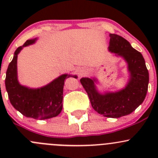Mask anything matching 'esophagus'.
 <instances>
[{
  "mask_svg": "<svg viewBox=\"0 0 158 158\" xmlns=\"http://www.w3.org/2000/svg\"><path fill=\"white\" fill-rule=\"evenodd\" d=\"M77 74L79 75V76H85L87 74V71L85 69H79L77 70Z\"/></svg>",
  "mask_w": 158,
  "mask_h": 158,
  "instance_id": "obj_1",
  "label": "esophagus"
}]
</instances>
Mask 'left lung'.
I'll return each instance as SVG.
<instances>
[{"label":"left lung","instance_id":"left-lung-1","mask_svg":"<svg viewBox=\"0 0 158 158\" xmlns=\"http://www.w3.org/2000/svg\"><path fill=\"white\" fill-rule=\"evenodd\" d=\"M109 51L122 57L127 63L129 79L123 89L115 92H100L96 78H82L80 82L86 91L95 111L105 117L117 118L133 112L147 95L149 73L142 54L134 49L128 40L117 34H110Z\"/></svg>","mask_w":158,"mask_h":158}]
</instances>
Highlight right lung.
Segmentation results:
<instances>
[{"label":"right lung","mask_w":158,"mask_h":158,"mask_svg":"<svg viewBox=\"0 0 158 158\" xmlns=\"http://www.w3.org/2000/svg\"><path fill=\"white\" fill-rule=\"evenodd\" d=\"M36 40L37 38L28 40L16 49L6 73L5 86L14 109L26 117L43 120L56 117L61 112L65 79L76 76L63 74L37 89L22 85L17 78V56L23 47L35 44Z\"/></svg>","instance_id":"right-lung-1"}]
</instances>
